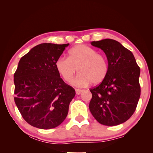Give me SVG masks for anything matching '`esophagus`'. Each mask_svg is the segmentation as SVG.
Segmentation results:
<instances>
[{"label":"esophagus","mask_w":153,"mask_h":153,"mask_svg":"<svg viewBox=\"0 0 153 153\" xmlns=\"http://www.w3.org/2000/svg\"><path fill=\"white\" fill-rule=\"evenodd\" d=\"M83 91H84V90H81V89H76V94L77 95L80 94Z\"/></svg>","instance_id":"esophagus-1"}]
</instances>
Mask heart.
Listing matches in <instances>:
<instances>
[{
  "label": "heart",
  "mask_w": 153,
  "mask_h": 153,
  "mask_svg": "<svg viewBox=\"0 0 153 153\" xmlns=\"http://www.w3.org/2000/svg\"><path fill=\"white\" fill-rule=\"evenodd\" d=\"M55 67L65 81L70 82L77 70L79 71L74 83L78 86H86L101 83L108 73L107 59L95 49L85 45H79L69 51V57L60 56L55 61Z\"/></svg>",
  "instance_id": "b5f03b06"
}]
</instances>
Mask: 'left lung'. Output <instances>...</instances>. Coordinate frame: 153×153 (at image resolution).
I'll list each match as a JSON object with an SVG mask.
<instances>
[{
    "instance_id": "obj_1",
    "label": "left lung",
    "mask_w": 153,
    "mask_h": 153,
    "mask_svg": "<svg viewBox=\"0 0 153 153\" xmlns=\"http://www.w3.org/2000/svg\"><path fill=\"white\" fill-rule=\"evenodd\" d=\"M91 45L104 51L108 73L98 86L90 89L92 94L90 111L102 125H120L136 111L140 97V69L132 53L117 41L104 39Z\"/></svg>"
}]
</instances>
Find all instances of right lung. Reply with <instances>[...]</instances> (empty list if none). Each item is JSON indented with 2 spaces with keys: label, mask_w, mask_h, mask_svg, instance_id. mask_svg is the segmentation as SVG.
Listing matches in <instances>:
<instances>
[{
  "label": "right lung",
  "mask_w": 153,
  "mask_h": 153,
  "mask_svg": "<svg viewBox=\"0 0 153 153\" xmlns=\"http://www.w3.org/2000/svg\"><path fill=\"white\" fill-rule=\"evenodd\" d=\"M69 44L43 43L21 58L14 74L15 102L30 125L55 128L66 118L76 91L56 71L55 61Z\"/></svg>",
  "instance_id": "obj_1"
}]
</instances>
